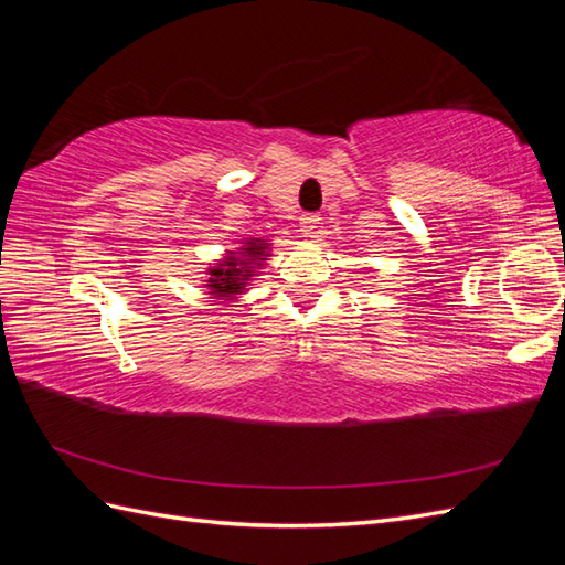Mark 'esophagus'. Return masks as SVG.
<instances>
[{
    "label": "esophagus",
    "instance_id": "obj_1",
    "mask_svg": "<svg viewBox=\"0 0 565 565\" xmlns=\"http://www.w3.org/2000/svg\"><path fill=\"white\" fill-rule=\"evenodd\" d=\"M299 224H301V231H303V233H311V231L318 228L320 216H318V214H301V216H299Z\"/></svg>",
    "mask_w": 565,
    "mask_h": 565
}]
</instances>
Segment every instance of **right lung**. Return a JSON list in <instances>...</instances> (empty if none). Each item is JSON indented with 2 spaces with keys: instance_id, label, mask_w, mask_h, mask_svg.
Here are the masks:
<instances>
[{
  "instance_id": "add662e5",
  "label": "right lung",
  "mask_w": 565,
  "mask_h": 565,
  "mask_svg": "<svg viewBox=\"0 0 565 565\" xmlns=\"http://www.w3.org/2000/svg\"><path fill=\"white\" fill-rule=\"evenodd\" d=\"M245 254H241L243 259H237V256H226L224 264H218L216 268L210 270V289L212 295L218 297H233L241 292V289L247 285V280L254 276V266H262L256 264L259 262V256H268L266 252V243L264 241H249L243 247ZM235 254V252H231Z\"/></svg>"
}]
</instances>
